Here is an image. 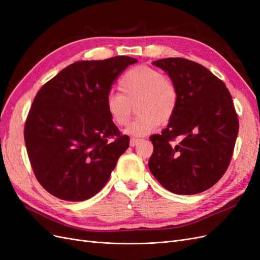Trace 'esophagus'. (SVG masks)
I'll list each match as a JSON object with an SVG mask.
<instances>
[{"mask_svg":"<svg viewBox=\"0 0 260 260\" xmlns=\"http://www.w3.org/2000/svg\"><path fill=\"white\" fill-rule=\"evenodd\" d=\"M141 139H138V138H131L130 139V146H132V147H135V146H137L140 142H141Z\"/></svg>","mask_w":260,"mask_h":260,"instance_id":"1","label":"esophagus"}]
</instances>
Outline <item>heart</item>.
Here are the masks:
<instances>
[{
  "instance_id": "b5f03b06",
  "label": "heart",
  "mask_w": 260,
  "mask_h": 260,
  "mask_svg": "<svg viewBox=\"0 0 260 260\" xmlns=\"http://www.w3.org/2000/svg\"><path fill=\"white\" fill-rule=\"evenodd\" d=\"M121 93L109 92L105 99L106 113L118 125L128 123L136 105L139 115L128 128L127 135L143 137L152 132L161 122L174 117L179 91L175 81L167 75L148 66H138L128 70L120 79Z\"/></svg>"
}]
</instances>
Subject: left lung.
<instances>
[{
    "label": "left lung",
    "mask_w": 260,
    "mask_h": 260,
    "mask_svg": "<svg viewBox=\"0 0 260 260\" xmlns=\"http://www.w3.org/2000/svg\"><path fill=\"white\" fill-rule=\"evenodd\" d=\"M153 65L175 81L179 103L167 128L149 137L154 146L149 170L175 194L206 191L229 167L237 141L239 119L231 94L199 62L169 57Z\"/></svg>",
    "instance_id": "obj_1"
}]
</instances>
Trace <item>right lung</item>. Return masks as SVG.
Segmentation results:
<instances>
[{"label":"right lung","mask_w":260,"mask_h":260,"mask_svg":"<svg viewBox=\"0 0 260 260\" xmlns=\"http://www.w3.org/2000/svg\"><path fill=\"white\" fill-rule=\"evenodd\" d=\"M137 61H77L37 93L23 136L35 176L50 194L81 202L106 184L130 140L107 115L105 99L118 76Z\"/></svg>","instance_id":"1"}]
</instances>
